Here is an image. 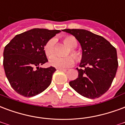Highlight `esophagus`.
<instances>
[{
  "instance_id": "esophagus-1",
  "label": "esophagus",
  "mask_w": 125,
  "mask_h": 125,
  "mask_svg": "<svg viewBox=\"0 0 125 125\" xmlns=\"http://www.w3.org/2000/svg\"><path fill=\"white\" fill-rule=\"evenodd\" d=\"M58 70H61V71H63V72H66L67 70L66 69H64V68H58Z\"/></svg>"
}]
</instances>
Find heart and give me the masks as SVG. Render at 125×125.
Returning a JSON list of instances; mask_svg holds the SVG:
<instances>
[{
  "label": "heart",
  "instance_id": "heart-1",
  "mask_svg": "<svg viewBox=\"0 0 125 125\" xmlns=\"http://www.w3.org/2000/svg\"><path fill=\"white\" fill-rule=\"evenodd\" d=\"M63 41L70 48V50L68 51L67 54L71 53L77 62L81 61L82 54L79 51L75 48V47H76L77 45V41L74 37L72 36H65L63 38ZM44 50L47 57H52L55 53V40L54 38H51L48 40L44 45ZM73 57L72 55H68L65 58H59L55 55L50 58L49 63L50 65L56 68H66L74 64L75 58Z\"/></svg>",
  "mask_w": 125,
  "mask_h": 125
}]
</instances>
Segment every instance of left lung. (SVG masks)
I'll return each mask as SVG.
<instances>
[{
    "label": "left lung",
    "instance_id": "obj_1",
    "mask_svg": "<svg viewBox=\"0 0 125 125\" xmlns=\"http://www.w3.org/2000/svg\"><path fill=\"white\" fill-rule=\"evenodd\" d=\"M75 37L82 49L78 77L70 82L75 91L85 97L98 98L111 85L118 67L117 50L103 37L83 29H65Z\"/></svg>",
    "mask_w": 125,
    "mask_h": 125
}]
</instances>
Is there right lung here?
<instances>
[{
  "label": "right lung",
  "instance_id": "add662e5",
  "mask_svg": "<svg viewBox=\"0 0 125 125\" xmlns=\"http://www.w3.org/2000/svg\"><path fill=\"white\" fill-rule=\"evenodd\" d=\"M60 30L34 28L16 35L4 48L3 65L14 90L24 97H33L48 88L55 67H40L48 62L44 47Z\"/></svg>",
  "mask_w": 125,
  "mask_h": 125
}]
</instances>
